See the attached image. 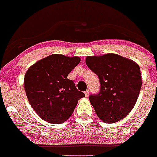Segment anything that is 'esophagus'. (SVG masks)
Here are the masks:
<instances>
[{
  "mask_svg": "<svg viewBox=\"0 0 157 157\" xmlns=\"http://www.w3.org/2000/svg\"><path fill=\"white\" fill-rule=\"evenodd\" d=\"M84 93H85L86 97H87V96H88V95H89V90H87L85 92H84Z\"/></svg>",
  "mask_w": 157,
  "mask_h": 157,
  "instance_id": "34e87169",
  "label": "esophagus"
}]
</instances>
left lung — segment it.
Listing matches in <instances>:
<instances>
[{"label": "left lung", "mask_w": 157, "mask_h": 157, "mask_svg": "<svg viewBox=\"0 0 157 157\" xmlns=\"http://www.w3.org/2000/svg\"><path fill=\"white\" fill-rule=\"evenodd\" d=\"M86 64L100 81L98 93L89 96L97 115L106 123L125 118L136 105L143 83L138 64L113 53L87 56Z\"/></svg>", "instance_id": "left-lung-1"}]
</instances>
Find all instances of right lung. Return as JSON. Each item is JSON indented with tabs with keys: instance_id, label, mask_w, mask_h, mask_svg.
Masks as SVG:
<instances>
[{
	"instance_id": "right-lung-1",
	"label": "right lung",
	"mask_w": 157,
	"mask_h": 157,
	"mask_svg": "<svg viewBox=\"0 0 157 157\" xmlns=\"http://www.w3.org/2000/svg\"><path fill=\"white\" fill-rule=\"evenodd\" d=\"M80 62L79 57L52 54L32 65L24 84L31 106L44 121L60 124L74 112L77 101L85 97L67 76Z\"/></svg>"
}]
</instances>
